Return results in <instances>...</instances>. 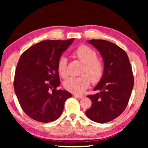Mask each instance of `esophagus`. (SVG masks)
<instances>
[{"label":"esophagus","instance_id":"34e87169","mask_svg":"<svg viewBox=\"0 0 148 148\" xmlns=\"http://www.w3.org/2000/svg\"><path fill=\"white\" fill-rule=\"evenodd\" d=\"M75 97H76V98H79V99H82V98H84V96H81V95H75Z\"/></svg>","mask_w":148,"mask_h":148}]
</instances>
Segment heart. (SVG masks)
<instances>
[{
	"instance_id": "1",
	"label": "heart",
	"mask_w": 148,
	"mask_h": 148,
	"mask_svg": "<svg viewBox=\"0 0 148 148\" xmlns=\"http://www.w3.org/2000/svg\"><path fill=\"white\" fill-rule=\"evenodd\" d=\"M74 56L83 63L81 71L82 76L70 77L64 81V87L66 90L74 94H82L92 83H97L101 79L104 73V64L102 60L97 58L96 52L88 46L82 45L76 48ZM66 58L61 57L58 60L57 69L62 77H66Z\"/></svg>"
}]
</instances>
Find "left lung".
Returning <instances> with one entry per match:
<instances>
[{
    "label": "left lung",
    "instance_id": "8db88e82",
    "mask_svg": "<svg viewBox=\"0 0 148 148\" xmlns=\"http://www.w3.org/2000/svg\"><path fill=\"white\" fill-rule=\"evenodd\" d=\"M100 52L104 62V73L94 88L100 92L88 96L92 106L86 114L95 122L105 123L121 114L128 104L134 78L128 56L116 44L104 40L87 41Z\"/></svg>",
    "mask_w": 148,
    "mask_h": 148
}]
</instances>
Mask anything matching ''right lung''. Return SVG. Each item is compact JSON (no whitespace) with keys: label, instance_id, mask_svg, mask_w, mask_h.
<instances>
[{"label":"right lung","instance_id":"add662e5","mask_svg":"<svg viewBox=\"0 0 148 148\" xmlns=\"http://www.w3.org/2000/svg\"><path fill=\"white\" fill-rule=\"evenodd\" d=\"M73 41V38L45 40L21 54L15 71L14 90L23 110L34 120L55 121L61 115L65 101L72 96L65 90L56 88L60 84L58 60Z\"/></svg>","mask_w":148,"mask_h":148}]
</instances>
